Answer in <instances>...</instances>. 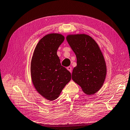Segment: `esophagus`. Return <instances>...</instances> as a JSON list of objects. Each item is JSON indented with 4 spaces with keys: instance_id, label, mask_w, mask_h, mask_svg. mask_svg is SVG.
<instances>
[{
    "instance_id": "1",
    "label": "esophagus",
    "mask_w": 130,
    "mask_h": 130,
    "mask_svg": "<svg viewBox=\"0 0 130 130\" xmlns=\"http://www.w3.org/2000/svg\"><path fill=\"white\" fill-rule=\"evenodd\" d=\"M67 69L69 70V72H72V67H67Z\"/></svg>"
}]
</instances>
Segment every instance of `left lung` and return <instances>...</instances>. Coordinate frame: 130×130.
<instances>
[{"label": "left lung", "instance_id": "8db88e82", "mask_svg": "<svg viewBox=\"0 0 130 130\" xmlns=\"http://www.w3.org/2000/svg\"><path fill=\"white\" fill-rule=\"evenodd\" d=\"M67 40L77 57L72 77L87 94L96 93L104 82L106 65L99 47L86 34L69 35Z\"/></svg>", "mask_w": 130, "mask_h": 130}]
</instances>
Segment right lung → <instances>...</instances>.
Wrapping results in <instances>:
<instances>
[{"label":"right lung","mask_w":130,"mask_h":130,"mask_svg":"<svg viewBox=\"0 0 130 130\" xmlns=\"http://www.w3.org/2000/svg\"><path fill=\"white\" fill-rule=\"evenodd\" d=\"M64 39L60 34L43 37L37 44L31 62V75L35 88L39 94L50 101L58 98L71 80V73L61 65L57 54Z\"/></svg>","instance_id":"obj_1"}]
</instances>
